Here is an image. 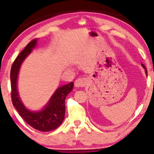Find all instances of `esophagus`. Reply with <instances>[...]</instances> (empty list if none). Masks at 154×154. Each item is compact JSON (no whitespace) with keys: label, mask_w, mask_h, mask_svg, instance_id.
Returning <instances> with one entry per match:
<instances>
[{"label":"esophagus","mask_w":154,"mask_h":154,"mask_svg":"<svg viewBox=\"0 0 154 154\" xmlns=\"http://www.w3.org/2000/svg\"><path fill=\"white\" fill-rule=\"evenodd\" d=\"M88 82V79L85 77L79 78L75 81V85L78 88H83L86 85Z\"/></svg>","instance_id":"1"}]
</instances>
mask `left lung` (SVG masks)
Wrapping results in <instances>:
<instances>
[{
  "mask_svg": "<svg viewBox=\"0 0 154 154\" xmlns=\"http://www.w3.org/2000/svg\"><path fill=\"white\" fill-rule=\"evenodd\" d=\"M142 66L143 68L144 69V70H145V73H146V74L147 75V69H146V67L144 66V64H142Z\"/></svg>",
  "mask_w": 154,
  "mask_h": 154,
  "instance_id": "obj_1",
  "label": "left lung"
}]
</instances>
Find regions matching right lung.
Wrapping results in <instances>:
<instances>
[{"instance_id":"1","label":"right lung","mask_w":154,"mask_h":154,"mask_svg":"<svg viewBox=\"0 0 154 154\" xmlns=\"http://www.w3.org/2000/svg\"><path fill=\"white\" fill-rule=\"evenodd\" d=\"M36 42V38L32 40L17 57L12 65L10 71L11 98L13 106L27 124L39 131L49 132L57 128L64 121L66 109L65 99L67 94L72 91L73 83L71 82L58 88L43 110L33 112L28 110L24 106L19 97L17 88L19 70L24 59L35 48Z\"/></svg>"}]
</instances>
